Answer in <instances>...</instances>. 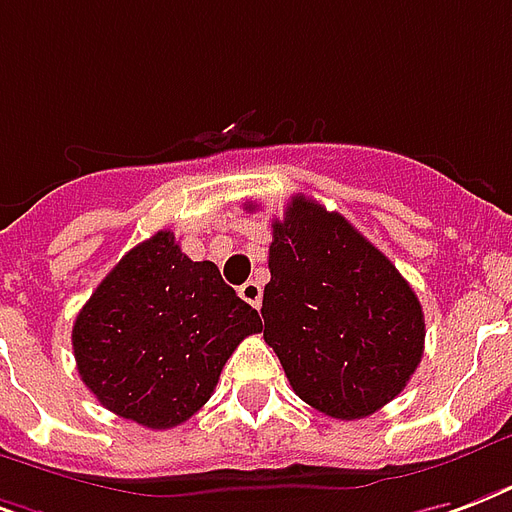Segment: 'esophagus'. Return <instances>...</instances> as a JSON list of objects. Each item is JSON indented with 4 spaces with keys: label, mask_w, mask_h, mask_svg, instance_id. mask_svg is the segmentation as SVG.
Here are the masks:
<instances>
[{
    "label": "esophagus",
    "mask_w": 512,
    "mask_h": 512,
    "mask_svg": "<svg viewBox=\"0 0 512 512\" xmlns=\"http://www.w3.org/2000/svg\"><path fill=\"white\" fill-rule=\"evenodd\" d=\"M239 295L247 300L249 306L260 308V300H263V287H260V282H247L239 287Z\"/></svg>",
    "instance_id": "34e87169"
}]
</instances>
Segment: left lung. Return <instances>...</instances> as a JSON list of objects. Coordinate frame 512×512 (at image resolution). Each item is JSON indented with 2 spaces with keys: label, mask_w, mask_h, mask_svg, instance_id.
<instances>
[{
  "label": "left lung",
  "mask_w": 512,
  "mask_h": 512,
  "mask_svg": "<svg viewBox=\"0 0 512 512\" xmlns=\"http://www.w3.org/2000/svg\"><path fill=\"white\" fill-rule=\"evenodd\" d=\"M268 268L263 338L303 403L351 421L403 392L424 354V311L346 217L295 195L273 220Z\"/></svg>",
  "instance_id": "left-lung-1"
}]
</instances>
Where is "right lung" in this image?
Instances as JSON below:
<instances>
[{
	"label": "right lung",
	"mask_w": 512,
	"mask_h": 512,
	"mask_svg": "<svg viewBox=\"0 0 512 512\" xmlns=\"http://www.w3.org/2000/svg\"><path fill=\"white\" fill-rule=\"evenodd\" d=\"M263 322L209 260L193 263L158 230L107 273L77 314L72 349L107 411L171 429L201 411L222 365Z\"/></svg>",
	"instance_id": "right-lung-1"
}]
</instances>
